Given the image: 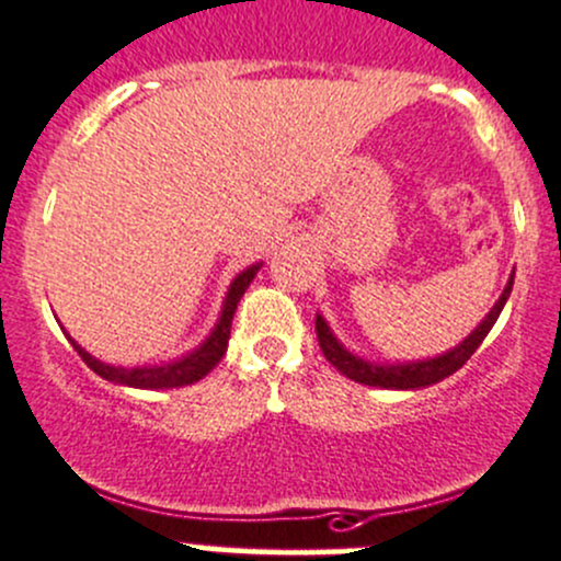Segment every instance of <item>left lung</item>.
<instances>
[{"mask_svg":"<svg viewBox=\"0 0 561 561\" xmlns=\"http://www.w3.org/2000/svg\"><path fill=\"white\" fill-rule=\"evenodd\" d=\"M513 278H515V270L513 275H510L507 286H504L502 297H499L496 305L491 308V313L477 324V330L471 332L467 341L458 343V346L450 348V352L439 354V357L420 359V363H398V365L368 363V359H359L354 357L352 352H346V348L337 343V337L332 335L327 321L321 319V316H316V335H319V346L321 352H324V357L330 359L343 376L359 381V385L385 387V390H420V387L436 385V381L447 379V376L456 374L458 368H463L467 359L477 352V346L485 341V335L491 332V327L496 324L499 313H502L504 302H507L510 291H513Z\"/></svg>","mask_w":561,"mask_h":561,"instance_id":"8db88e82","label":"left lung"}]
</instances>
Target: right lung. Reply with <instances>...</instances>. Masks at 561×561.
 <instances>
[{"label":"right lung","mask_w":561,"mask_h":561,"mask_svg":"<svg viewBox=\"0 0 561 561\" xmlns=\"http://www.w3.org/2000/svg\"><path fill=\"white\" fill-rule=\"evenodd\" d=\"M259 267H262V264H253V267H248L245 273H240L234 280H231L224 310H220V319L218 324H215V330L209 332L207 341H204L198 348H193L191 354H185V357L171 359V363L144 365V368H116V365H105L100 363V359H94L90 352H84V348L73 341V337L70 335L68 337L70 343H73L76 352H79V357L90 365L94 374L103 376L105 381H114V385H122V387H138V390H171V387L193 385V381L204 379V376H207L226 354L237 302L242 299L245 288L251 286V280L256 278Z\"/></svg>","instance_id":"right-lung-1"}]
</instances>
